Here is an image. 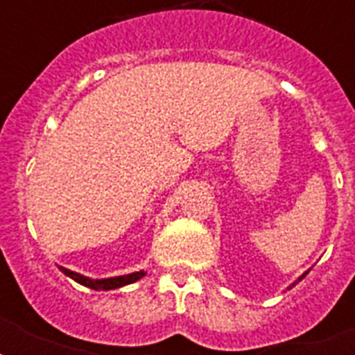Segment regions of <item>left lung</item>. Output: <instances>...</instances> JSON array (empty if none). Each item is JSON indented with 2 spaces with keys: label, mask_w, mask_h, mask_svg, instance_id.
Listing matches in <instances>:
<instances>
[{
  "label": "left lung",
  "mask_w": 355,
  "mask_h": 355,
  "mask_svg": "<svg viewBox=\"0 0 355 355\" xmlns=\"http://www.w3.org/2000/svg\"><path fill=\"white\" fill-rule=\"evenodd\" d=\"M304 276H306V272H304V275H302V276H300V278H298V282H300V280H302V278H304ZM293 286H295V284H293Z\"/></svg>",
  "instance_id": "left-lung-1"
}]
</instances>
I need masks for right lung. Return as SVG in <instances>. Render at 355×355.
<instances>
[{"label": "right lung", "instance_id": "1", "mask_svg": "<svg viewBox=\"0 0 355 355\" xmlns=\"http://www.w3.org/2000/svg\"><path fill=\"white\" fill-rule=\"evenodd\" d=\"M58 269L62 270L66 276H69L71 280L79 282L80 286L90 287V289H96V291H108V289H118V287L128 286V284H132V282L139 280L141 276H145L144 270H139V272H132V275L114 276V278H103V280H92V278H88V276H83V275H79V272H73V270L66 269V267H58Z\"/></svg>", "mask_w": 355, "mask_h": 355}]
</instances>
